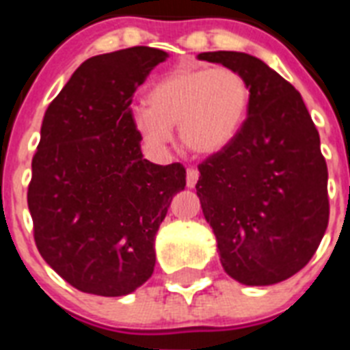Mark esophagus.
Instances as JSON below:
<instances>
[{
  "instance_id": "34e87169",
  "label": "esophagus",
  "mask_w": 350,
  "mask_h": 350,
  "mask_svg": "<svg viewBox=\"0 0 350 350\" xmlns=\"http://www.w3.org/2000/svg\"><path fill=\"white\" fill-rule=\"evenodd\" d=\"M198 178H200V172H198L196 169L187 170V187H189V189H194L198 183Z\"/></svg>"
}]
</instances>
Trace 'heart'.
<instances>
[{"label": "heart", "instance_id": "1", "mask_svg": "<svg viewBox=\"0 0 350 350\" xmlns=\"http://www.w3.org/2000/svg\"><path fill=\"white\" fill-rule=\"evenodd\" d=\"M147 103L132 109L137 134L152 147H163L170 129L180 126V139L191 152L224 150L245 120L249 85L227 67L176 68L148 90Z\"/></svg>", "mask_w": 350, "mask_h": 350}]
</instances>
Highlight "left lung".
<instances>
[{
    "mask_svg": "<svg viewBox=\"0 0 350 350\" xmlns=\"http://www.w3.org/2000/svg\"><path fill=\"white\" fill-rule=\"evenodd\" d=\"M249 85L247 120L198 169L196 192L225 272L243 285H274L301 271L329 224L320 134L293 85L245 52H202Z\"/></svg>",
    "mask_w": 350,
    "mask_h": 350,
    "instance_id": "1",
    "label": "left lung"
}]
</instances>
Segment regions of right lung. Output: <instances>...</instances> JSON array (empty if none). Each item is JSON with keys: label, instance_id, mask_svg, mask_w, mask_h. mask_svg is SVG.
Returning <instances> with one entry per match:
<instances>
[{"label": "right lung", "instance_id": "add662e5", "mask_svg": "<svg viewBox=\"0 0 350 350\" xmlns=\"http://www.w3.org/2000/svg\"><path fill=\"white\" fill-rule=\"evenodd\" d=\"M169 54L132 46L89 57L54 98L32 158L29 211L43 260L81 293L125 296L152 276L154 239L181 163L143 158L132 96Z\"/></svg>", "mask_w": 350, "mask_h": 350}]
</instances>
